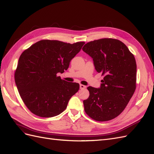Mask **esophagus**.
I'll list each match as a JSON object with an SVG mask.
<instances>
[{
    "label": "esophagus",
    "instance_id": "1",
    "mask_svg": "<svg viewBox=\"0 0 154 154\" xmlns=\"http://www.w3.org/2000/svg\"><path fill=\"white\" fill-rule=\"evenodd\" d=\"M80 89H85V88H86V86L80 84Z\"/></svg>",
    "mask_w": 154,
    "mask_h": 154
}]
</instances>
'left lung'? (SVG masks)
<instances>
[{
	"instance_id": "8db88e82",
	"label": "left lung",
	"mask_w": 154,
	"mask_h": 154,
	"mask_svg": "<svg viewBox=\"0 0 154 154\" xmlns=\"http://www.w3.org/2000/svg\"><path fill=\"white\" fill-rule=\"evenodd\" d=\"M83 51L92 58L96 71L104 76L100 88L88 87L90 95L83 101L86 114L97 122L118 116L136 88L134 56L122 42L101 38L87 43Z\"/></svg>"
}]
</instances>
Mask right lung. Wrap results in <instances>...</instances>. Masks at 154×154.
Instances as JSON below:
<instances>
[{
	"instance_id": "add662e5",
	"label": "right lung",
	"mask_w": 154,
	"mask_h": 154,
	"mask_svg": "<svg viewBox=\"0 0 154 154\" xmlns=\"http://www.w3.org/2000/svg\"><path fill=\"white\" fill-rule=\"evenodd\" d=\"M84 44L42 40L21 54L15 80L22 101L32 114L51 118L67 108L80 85L62 80L57 74L67 70Z\"/></svg>"
}]
</instances>
